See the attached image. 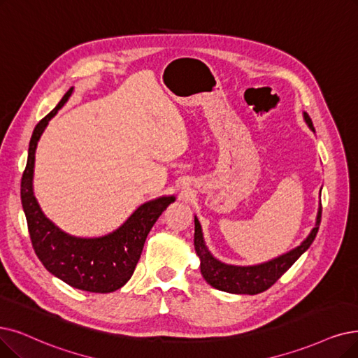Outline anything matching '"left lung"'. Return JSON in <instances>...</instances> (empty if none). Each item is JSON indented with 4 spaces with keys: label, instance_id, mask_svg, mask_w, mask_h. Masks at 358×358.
Masks as SVG:
<instances>
[{
    "label": "left lung",
    "instance_id": "8db88e82",
    "mask_svg": "<svg viewBox=\"0 0 358 358\" xmlns=\"http://www.w3.org/2000/svg\"><path fill=\"white\" fill-rule=\"evenodd\" d=\"M304 120L308 124L310 129L314 132L313 122L307 113H304ZM320 220H322V203L319 206L316 224H314V227L311 229L310 235L301 242V245H298L289 252L282 254L276 257V259L262 264L232 266V264H224L217 259H214L204 242L201 224H199L195 216L194 245H195V252L199 257V262H201V264H199L201 275L207 280V283H210L213 288H216L219 291L231 292V294H247V295L260 294L268 289L271 285H273L285 273V271H287L299 259V257L310 248L314 238H316L319 232Z\"/></svg>",
    "mask_w": 358,
    "mask_h": 358
}]
</instances>
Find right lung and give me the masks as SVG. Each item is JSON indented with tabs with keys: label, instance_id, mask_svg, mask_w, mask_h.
I'll use <instances>...</instances> for the list:
<instances>
[{
	"label": "right lung",
	"instance_id": "obj_1",
	"mask_svg": "<svg viewBox=\"0 0 358 358\" xmlns=\"http://www.w3.org/2000/svg\"><path fill=\"white\" fill-rule=\"evenodd\" d=\"M71 92L73 88L35 126L22 176V206L35 254L50 273L76 289L107 294L131 279L151 227L176 198L170 195L151 199L139 206L116 231L99 238L69 235L42 213L34 195L35 151L48 122L67 103Z\"/></svg>",
	"mask_w": 358,
	"mask_h": 358
}]
</instances>
